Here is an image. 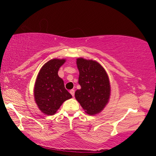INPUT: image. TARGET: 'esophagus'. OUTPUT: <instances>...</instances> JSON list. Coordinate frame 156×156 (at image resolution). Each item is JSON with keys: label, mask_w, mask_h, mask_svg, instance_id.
I'll use <instances>...</instances> for the list:
<instances>
[{"label": "esophagus", "mask_w": 156, "mask_h": 156, "mask_svg": "<svg viewBox=\"0 0 156 156\" xmlns=\"http://www.w3.org/2000/svg\"><path fill=\"white\" fill-rule=\"evenodd\" d=\"M69 92H70V94H72L73 97H74V94H75V90H74V89H71V90L69 91Z\"/></svg>", "instance_id": "esophagus-1"}]
</instances>
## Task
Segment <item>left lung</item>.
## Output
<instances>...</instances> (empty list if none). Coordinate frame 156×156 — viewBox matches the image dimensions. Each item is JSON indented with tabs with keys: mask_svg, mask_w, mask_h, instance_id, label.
<instances>
[{
	"mask_svg": "<svg viewBox=\"0 0 156 156\" xmlns=\"http://www.w3.org/2000/svg\"><path fill=\"white\" fill-rule=\"evenodd\" d=\"M76 64L79 71L78 83L80 89L75 92L77 101L87 114H99L108 104L111 86L106 71L94 60L78 58Z\"/></svg>",
	"mask_w": 156,
	"mask_h": 156,
	"instance_id": "1",
	"label": "left lung"
}]
</instances>
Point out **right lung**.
<instances>
[{"label": "right lung", "instance_id": "1", "mask_svg": "<svg viewBox=\"0 0 156 156\" xmlns=\"http://www.w3.org/2000/svg\"><path fill=\"white\" fill-rule=\"evenodd\" d=\"M66 62L64 58H53L42 66L37 75L34 89L36 103L39 110L47 115H53L64 101L72 95L64 88V80L58 71Z\"/></svg>", "mask_w": 156, "mask_h": 156}]
</instances>
